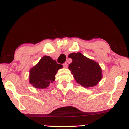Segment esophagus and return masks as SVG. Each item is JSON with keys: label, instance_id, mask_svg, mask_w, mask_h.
Masks as SVG:
<instances>
[{"label": "esophagus", "instance_id": "esophagus-1", "mask_svg": "<svg viewBox=\"0 0 129 129\" xmlns=\"http://www.w3.org/2000/svg\"><path fill=\"white\" fill-rule=\"evenodd\" d=\"M63 66H64V68H67V67H68V64H67V63H64V64H63Z\"/></svg>", "mask_w": 129, "mask_h": 129}]
</instances>
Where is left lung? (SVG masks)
Returning <instances> with one entry per match:
<instances>
[{
    "mask_svg": "<svg viewBox=\"0 0 129 129\" xmlns=\"http://www.w3.org/2000/svg\"><path fill=\"white\" fill-rule=\"evenodd\" d=\"M68 57L72 59L68 68L78 83L86 88L93 87L99 83L103 76L101 68L97 62L80 53H72Z\"/></svg>",
    "mask_w": 129,
    "mask_h": 129,
    "instance_id": "left-lung-1",
    "label": "left lung"
}]
</instances>
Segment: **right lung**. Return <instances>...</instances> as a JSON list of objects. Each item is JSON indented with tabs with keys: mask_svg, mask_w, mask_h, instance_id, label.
I'll return each mask as SVG.
<instances>
[{
	"mask_svg": "<svg viewBox=\"0 0 129 129\" xmlns=\"http://www.w3.org/2000/svg\"><path fill=\"white\" fill-rule=\"evenodd\" d=\"M63 66L49 56H44L29 71V83L36 89H45L55 80V75Z\"/></svg>",
	"mask_w": 129,
	"mask_h": 129,
	"instance_id": "1",
	"label": "right lung"
}]
</instances>
